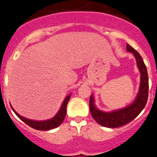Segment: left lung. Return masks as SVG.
I'll use <instances>...</instances> for the list:
<instances>
[{"mask_svg": "<svg viewBox=\"0 0 157 157\" xmlns=\"http://www.w3.org/2000/svg\"><path fill=\"white\" fill-rule=\"evenodd\" d=\"M127 51L132 52L136 60L138 69L140 72V83L139 92L134 101L123 109L111 112H103L97 109L95 105L94 97L91 95L89 108L92 117L97 123L104 127L118 128L131 122L139 115L145 107L148 96V76L147 68L144 63L141 56L129 44H127Z\"/></svg>", "mask_w": 157, "mask_h": 157, "instance_id": "8db88e82", "label": "left lung"}]
</instances>
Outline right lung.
Returning a JSON list of instances; mask_svg holds the SVG:
<instances>
[{
  "mask_svg": "<svg viewBox=\"0 0 157 157\" xmlns=\"http://www.w3.org/2000/svg\"><path fill=\"white\" fill-rule=\"evenodd\" d=\"M71 94L68 95L64 101H63L62 105H61V107H60V110L58 111V113H56V115L52 117V119L46 120V121H33V120H29L25 117H22V116L19 115L17 112L13 109V108H11L13 109V111L15 113V114L19 117L20 119L22 121H24L26 124H28L29 126H30L31 128H34V129L36 130H41V131H46V130H50L53 129L55 128L58 127L59 125L61 124L63 121L64 120V117L66 115V107L67 104H68L69 99H70Z\"/></svg>",
  "mask_w": 157,
  "mask_h": 157,
  "instance_id": "1",
  "label": "right lung"
}]
</instances>
